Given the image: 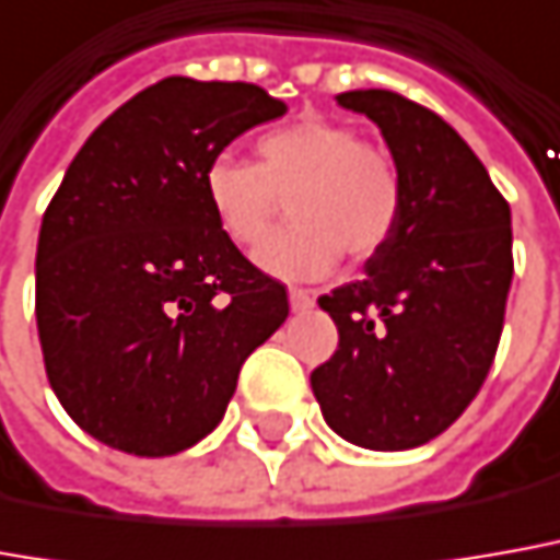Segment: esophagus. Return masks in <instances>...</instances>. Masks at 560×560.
Instances as JSON below:
<instances>
[{"label":"esophagus","mask_w":560,"mask_h":560,"mask_svg":"<svg viewBox=\"0 0 560 560\" xmlns=\"http://www.w3.org/2000/svg\"><path fill=\"white\" fill-rule=\"evenodd\" d=\"M288 300H291V310L303 312L310 310L315 296H312V291H306V288H291V291H288Z\"/></svg>","instance_id":"obj_1"}]
</instances>
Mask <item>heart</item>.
Here are the masks:
<instances>
[{"mask_svg": "<svg viewBox=\"0 0 560 560\" xmlns=\"http://www.w3.org/2000/svg\"><path fill=\"white\" fill-rule=\"evenodd\" d=\"M217 230L235 248L260 250L283 213L298 223L260 254L281 279H312L346 254L368 260L386 248L405 208L398 162L343 121L303 116L257 140V165L217 155L201 174Z\"/></svg>", "mask_w": 560, "mask_h": 560, "instance_id": "heart-1", "label": "heart"}]
</instances>
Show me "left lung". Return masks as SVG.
<instances>
[{
	"label": "left lung",
	"instance_id": "left-lung-1",
	"mask_svg": "<svg viewBox=\"0 0 560 560\" xmlns=\"http://www.w3.org/2000/svg\"><path fill=\"white\" fill-rule=\"evenodd\" d=\"M337 101L380 125L405 208L364 276L318 296L340 343L312 371V392L346 441L408 451L469 408L493 364L515 272L512 214L439 113L383 89Z\"/></svg>",
	"mask_w": 560,
	"mask_h": 560
}]
</instances>
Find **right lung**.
I'll return each mask as SVG.
<instances>
[{
    "instance_id": "right-lung-1",
    "label": "right lung",
    "mask_w": 560,
    "mask_h": 560,
    "mask_svg": "<svg viewBox=\"0 0 560 560\" xmlns=\"http://www.w3.org/2000/svg\"><path fill=\"white\" fill-rule=\"evenodd\" d=\"M288 106L248 82L168 75L75 152L42 217L36 325L63 410L116 451L180 454L288 318V291L217 230L201 174Z\"/></svg>"
}]
</instances>
